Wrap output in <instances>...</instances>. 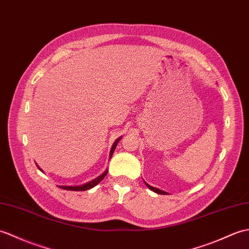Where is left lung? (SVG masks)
Returning <instances> with one entry per match:
<instances>
[{
  "mask_svg": "<svg viewBox=\"0 0 249 249\" xmlns=\"http://www.w3.org/2000/svg\"><path fill=\"white\" fill-rule=\"evenodd\" d=\"M146 186H147V188L148 189H151L152 191H154V192H156V193H158V194H167L166 192H164V191H162V190H159V189H157V188H154V187H152V186H149V184H147V183H145Z\"/></svg>",
  "mask_w": 249,
  "mask_h": 249,
  "instance_id": "obj_1",
  "label": "left lung"
}]
</instances>
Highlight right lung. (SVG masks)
Here are the masks:
<instances>
[{
  "label": "right lung",
  "mask_w": 249,
  "mask_h": 249,
  "mask_svg": "<svg viewBox=\"0 0 249 249\" xmlns=\"http://www.w3.org/2000/svg\"><path fill=\"white\" fill-rule=\"evenodd\" d=\"M120 140H121V138L117 139V141H115V142L113 143V145H112V147H111V151H110V158L112 157V154H113V152H114L115 147H117V145H118V143H119V141H120ZM37 166H38V165H37ZM38 169H39L40 171H41V169H40L39 166H38ZM107 173H108V171L106 170L105 172L103 173V174H102L101 176H98L97 178L93 179V180L90 181V182H87V183L83 184V186H76V187L62 186V187H59V188H60V189H63V190H69V191H86V190H89V189H91V188L95 187L98 182H101V181L103 180V179L105 178V176L107 175Z\"/></svg>",
  "instance_id": "add662e5"
}]
</instances>
